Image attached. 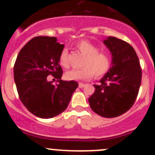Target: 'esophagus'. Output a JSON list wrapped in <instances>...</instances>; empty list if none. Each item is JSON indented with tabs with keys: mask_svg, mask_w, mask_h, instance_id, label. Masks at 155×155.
I'll return each instance as SVG.
<instances>
[{
	"mask_svg": "<svg viewBox=\"0 0 155 155\" xmlns=\"http://www.w3.org/2000/svg\"><path fill=\"white\" fill-rule=\"evenodd\" d=\"M85 84H83V83H81V82H80V83H79V88H82V87H85Z\"/></svg>",
	"mask_w": 155,
	"mask_h": 155,
	"instance_id": "34e87169",
	"label": "esophagus"
}]
</instances>
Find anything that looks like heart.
I'll list each match as a JSON object with an SVG mask.
<instances>
[{
	"label": "heart",
	"mask_w": 155,
	"mask_h": 155,
	"mask_svg": "<svg viewBox=\"0 0 155 155\" xmlns=\"http://www.w3.org/2000/svg\"><path fill=\"white\" fill-rule=\"evenodd\" d=\"M76 47L85 58L80 69H72L65 73L64 77L68 80H89L95 76L103 77L107 73L111 67V58L105 51H100L99 46L88 40H81L76 43ZM59 64L63 68L69 67L68 48H64L59 55Z\"/></svg>",
	"instance_id": "b5f03b06"
}]
</instances>
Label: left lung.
Listing matches in <instances>:
<instances>
[{
    "instance_id": "1",
    "label": "left lung",
    "mask_w": 155,
    "mask_h": 155,
    "mask_svg": "<svg viewBox=\"0 0 155 155\" xmlns=\"http://www.w3.org/2000/svg\"><path fill=\"white\" fill-rule=\"evenodd\" d=\"M104 43L112 55V67L94 85L89 97L92 110L105 118H115L127 112L135 103L142 80V68L134 48L127 42L109 37Z\"/></svg>"
}]
</instances>
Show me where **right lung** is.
<instances>
[{
    "instance_id": "add662e5",
    "label": "right lung",
    "mask_w": 155,
    "mask_h": 155,
    "mask_svg": "<svg viewBox=\"0 0 155 155\" xmlns=\"http://www.w3.org/2000/svg\"><path fill=\"white\" fill-rule=\"evenodd\" d=\"M64 46L56 37H36L20 50L15 60L14 80L20 101L39 118H53L64 112L78 87L75 81L61 79L59 55ZM50 74L58 84L48 82Z\"/></svg>"
}]
</instances>
